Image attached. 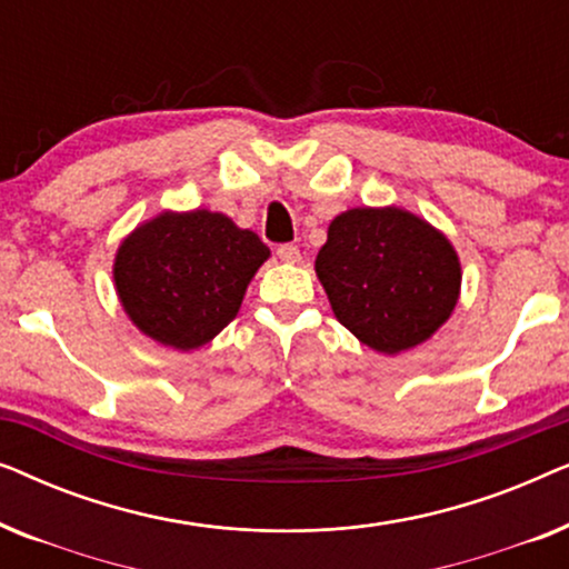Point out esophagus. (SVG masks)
I'll use <instances>...</instances> for the list:
<instances>
[{
	"mask_svg": "<svg viewBox=\"0 0 569 569\" xmlns=\"http://www.w3.org/2000/svg\"><path fill=\"white\" fill-rule=\"evenodd\" d=\"M277 256L279 259H282L284 263H300V248L298 246H292V243H284V246H279L277 248Z\"/></svg>",
	"mask_w": 569,
	"mask_h": 569,
	"instance_id": "esophagus-1",
	"label": "esophagus"
}]
</instances>
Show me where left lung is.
Segmentation results:
<instances>
[{"mask_svg":"<svg viewBox=\"0 0 569 569\" xmlns=\"http://www.w3.org/2000/svg\"><path fill=\"white\" fill-rule=\"evenodd\" d=\"M316 274L337 321L383 355L430 339L461 292L450 240L399 207H357L333 217Z\"/></svg>","mask_w":569,"mask_h":569,"instance_id":"obj_1","label":"left lung"}]
</instances>
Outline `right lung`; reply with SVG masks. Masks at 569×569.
I'll use <instances>...</instances> for the list:
<instances>
[{
  "instance_id": "1",
  "label": "right lung",
  "mask_w": 569,
  "mask_h": 569,
  "mask_svg": "<svg viewBox=\"0 0 569 569\" xmlns=\"http://www.w3.org/2000/svg\"><path fill=\"white\" fill-rule=\"evenodd\" d=\"M269 248L209 209L162 212L119 246L113 282L131 323L160 345L204 347L232 318Z\"/></svg>"
}]
</instances>
